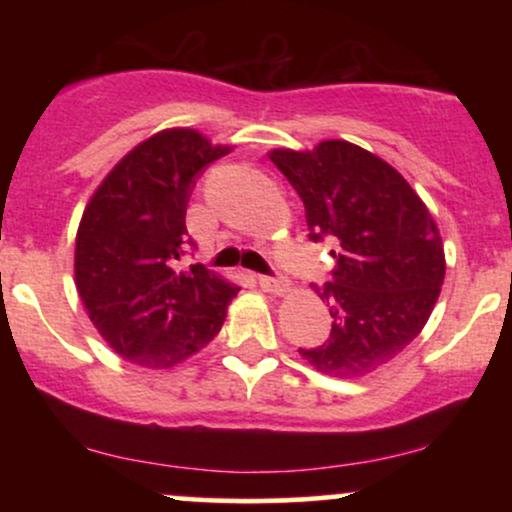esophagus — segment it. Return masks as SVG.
Wrapping results in <instances>:
<instances>
[{
  "instance_id": "34e87169",
  "label": "esophagus",
  "mask_w": 512,
  "mask_h": 512,
  "mask_svg": "<svg viewBox=\"0 0 512 512\" xmlns=\"http://www.w3.org/2000/svg\"><path fill=\"white\" fill-rule=\"evenodd\" d=\"M257 281H260V286L264 291L269 293H286L289 291V279H284V276H267V274H260L257 276Z\"/></svg>"
}]
</instances>
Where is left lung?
Segmentation results:
<instances>
[{"instance_id":"8db88e82","label":"left lung","mask_w":512,"mask_h":512,"mask_svg":"<svg viewBox=\"0 0 512 512\" xmlns=\"http://www.w3.org/2000/svg\"><path fill=\"white\" fill-rule=\"evenodd\" d=\"M269 158L303 199L308 238L332 245V272L315 286L330 337L298 351L334 378L383 368L419 337L443 286V243L426 204L390 163L339 139Z\"/></svg>"}]
</instances>
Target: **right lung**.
Here are the masks:
<instances>
[{"mask_svg":"<svg viewBox=\"0 0 512 512\" xmlns=\"http://www.w3.org/2000/svg\"><path fill=\"white\" fill-rule=\"evenodd\" d=\"M231 146L166 129L132 149L91 197L76 233V289L103 339L127 361L173 368L207 346L240 291L204 264L180 269L199 175Z\"/></svg>","mask_w":512,"mask_h":512,"instance_id":"right-lung-1","label":"right lung"}]
</instances>
